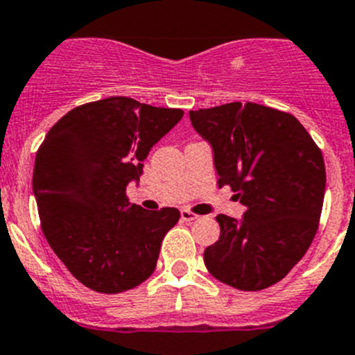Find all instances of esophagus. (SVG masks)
<instances>
[{"label":"esophagus","instance_id":"obj_1","mask_svg":"<svg viewBox=\"0 0 355 355\" xmlns=\"http://www.w3.org/2000/svg\"><path fill=\"white\" fill-rule=\"evenodd\" d=\"M180 216H182V220H184V222H194V220L199 218V216L196 215V213H192L191 209H182Z\"/></svg>","mask_w":355,"mask_h":355}]
</instances>
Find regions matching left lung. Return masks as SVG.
<instances>
[{
  "mask_svg": "<svg viewBox=\"0 0 355 355\" xmlns=\"http://www.w3.org/2000/svg\"><path fill=\"white\" fill-rule=\"evenodd\" d=\"M213 149L218 187L246 206L241 220L216 216L220 237L205 250L220 283L258 291L279 283L314 239L326 189L322 153L295 116L253 102L191 111Z\"/></svg>",
  "mask_w": 355,
  "mask_h": 355,
  "instance_id": "left-lung-1",
  "label": "left lung"
}]
</instances>
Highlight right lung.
I'll return each instance as SVG.
<instances>
[{
	"label": "right lung",
	"instance_id": "right-lung-1",
	"mask_svg": "<svg viewBox=\"0 0 355 355\" xmlns=\"http://www.w3.org/2000/svg\"><path fill=\"white\" fill-rule=\"evenodd\" d=\"M182 109L109 97L58 119L36 154L33 191L51 250L81 284L121 293L150 277L177 208L132 205L126 185L142 161L182 119Z\"/></svg>",
	"mask_w": 355,
	"mask_h": 355
}]
</instances>
